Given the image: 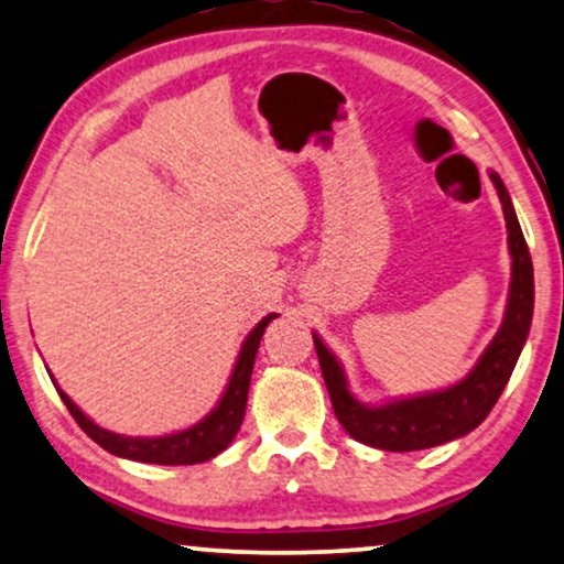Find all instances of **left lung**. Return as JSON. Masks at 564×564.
Listing matches in <instances>:
<instances>
[{
  "label": "left lung",
  "mask_w": 564,
  "mask_h": 564,
  "mask_svg": "<svg viewBox=\"0 0 564 564\" xmlns=\"http://www.w3.org/2000/svg\"><path fill=\"white\" fill-rule=\"evenodd\" d=\"M490 180L500 195L502 214H506L513 273H510L508 306L498 335L492 337L482 358L459 384L448 387L444 392L408 397V400L369 408L350 394L337 358L317 335H312L335 415L360 444L384 448V452H420V448L441 446L459 435H467L490 415L516 369V360L529 337L531 314H534V265H531L527 239L516 219L506 185L495 172H490Z\"/></svg>",
  "instance_id": "obj_1"
}]
</instances>
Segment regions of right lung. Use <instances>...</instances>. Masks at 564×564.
Wrapping results in <instances>:
<instances>
[{
	"label": "right lung",
	"mask_w": 564,
	"mask_h": 564,
	"mask_svg": "<svg viewBox=\"0 0 564 564\" xmlns=\"http://www.w3.org/2000/svg\"><path fill=\"white\" fill-rule=\"evenodd\" d=\"M270 319H275V314H268L262 317L247 340L242 343V350H239V358L235 364V371H231V379L227 384V392H224L221 402L216 404L212 415L195 423L187 431L162 435V438H129V435H118L105 431V427L95 425L85 412H82L77 404H74L69 397H66L62 389H58V397H62L66 410L72 412V417L77 420V425L85 431L95 444H100L105 452L123 456V459L133 462H147V464H200L214 459L216 454H221L224 448L231 444L239 425L245 420V408H247V392H250V377L254 356H258V345L262 340V333L270 325Z\"/></svg>",
	"instance_id": "right-lung-1"
}]
</instances>
